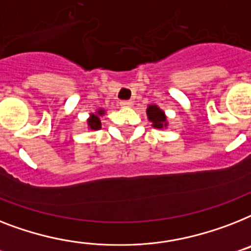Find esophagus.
Instances as JSON below:
<instances>
[{
	"label": "esophagus",
	"instance_id": "obj_1",
	"mask_svg": "<svg viewBox=\"0 0 251 251\" xmlns=\"http://www.w3.org/2000/svg\"><path fill=\"white\" fill-rule=\"evenodd\" d=\"M120 104H121L122 107H132V101L131 100H122Z\"/></svg>",
	"mask_w": 251,
	"mask_h": 251
}]
</instances>
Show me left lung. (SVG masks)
Wrapping results in <instances>:
<instances>
[{"mask_svg":"<svg viewBox=\"0 0 251 251\" xmlns=\"http://www.w3.org/2000/svg\"><path fill=\"white\" fill-rule=\"evenodd\" d=\"M147 115H148L150 121H152L153 127L162 129V126H166V117H165L164 112L160 111V108L156 105H150L147 109Z\"/></svg>","mask_w":251,"mask_h":251,"instance_id":"left-lung-1","label":"left lung"}]
</instances>
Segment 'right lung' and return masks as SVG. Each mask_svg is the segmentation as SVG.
<instances>
[{"instance_id": "1", "label": "right lung", "mask_w": 251, "mask_h": 251, "mask_svg": "<svg viewBox=\"0 0 251 251\" xmlns=\"http://www.w3.org/2000/svg\"><path fill=\"white\" fill-rule=\"evenodd\" d=\"M103 115V111H98V115H91V119L87 121L90 129L93 130H99L100 129V120H99V116Z\"/></svg>"}]
</instances>
